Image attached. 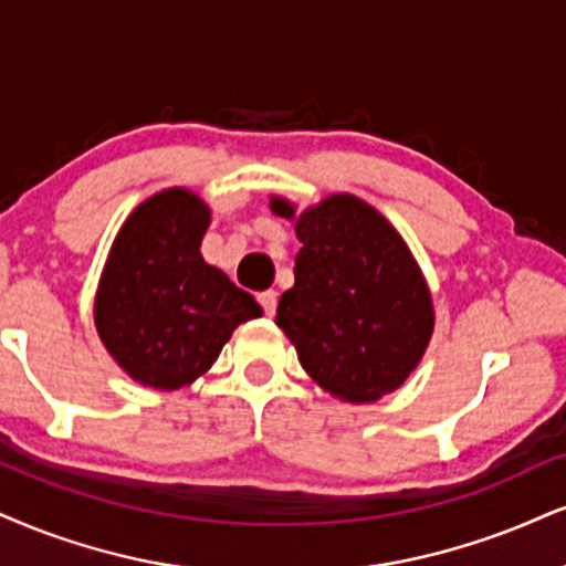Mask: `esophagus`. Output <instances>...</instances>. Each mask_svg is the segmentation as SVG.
<instances>
[{"mask_svg": "<svg viewBox=\"0 0 566 566\" xmlns=\"http://www.w3.org/2000/svg\"><path fill=\"white\" fill-rule=\"evenodd\" d=\"M256 302H260L264 315H268V317L275 315V306H277V294H275V291H262V294H256Z\"/></svg>", "mask_w": 566, "mask_h": 566, "instance_id": "1", "label": "esophagus"}]
</instances>
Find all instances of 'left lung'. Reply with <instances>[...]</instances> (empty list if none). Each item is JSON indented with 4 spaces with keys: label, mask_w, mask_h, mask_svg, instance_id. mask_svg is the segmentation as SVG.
Returning a JSON list of instances; mask_svg holds the SVG:
<instances>
[{
    "label": "left lung",
    "mask_w": 566,
    "mask_h": 566,
    "mask_svg": "<svg viewBox=\"0 0 566 566\" xmlns=\"http://www.w3.org/2000/svg\"><path fill=\"white\" fill-rule=\"evenodd\" d=\"M294 218V207L272 199ZM304 243L294 289L277 302L275 323L294 340L298 361L325 390L365 403L399 388L432 333L430 291L407 243L357 197L338 193L296 220Z\"/></svg>",
    "instance_id": "8db88e82"
}]
</instances>
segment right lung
<instances>
[{
  "label": "right lung",
  "instance_id": "add662e5",
  "mask_svg": "<svg viewBox=\"0 0 566 566\" xmlns=\"http://www.w3.org/2000/svg\"><path fill=\"white\" fill-rule=\"evenodd\" d=\"M207 226L205 201L170 188L125 220L109 251L96 331L142 386H188L212 367L235 327L262 315L251 294L201 260Z\"/></svg>",
  "mask_w": 566,
  "mask_h": 566
}]
</instances>
